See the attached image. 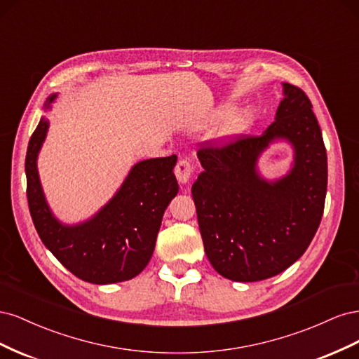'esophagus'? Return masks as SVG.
<instances>
[{
	"label": "esophagus",
	"instance_id": "1",
	"mask_svg": "<svg viewBox=\"0 0 359 359\" xmlns=\"http://www.w3.org/2000/svg\"><path fill=\"white\" fill-rule=\"evenodd\" d=\"M191 172H193V165L191 161L187 158H181L177 166H175V175L178 178L180 182H187L191 177Z\"/></svg>",
	"mask_w": 359,
	"mask_h": 359
}]
</instances>
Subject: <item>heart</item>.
<instances>
[{
  "label": "heart",
  "instance_id": "heart-1",
  "mask_svg": "<svg viewBox=\"0 0 359 359\" xmlns=\"http://www.w3.org/2000/svg\"><path fill=\"white\" fill-rule=\"evenodd\" d=\"M226 115V111H219L215 112L212 116H210L208 119H205L203 123H201V127L205 126V124H210V123H214V121H219V119H222L223 116ZM247 124V116H236V118H231L227 119L226 123V130L227 132H238V130H241L244 126Z\"/></svg>",
  "mask_w": 359,
  "mask_h": 359
}]
</instances>
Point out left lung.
Instances as JSON below:
<instances>
[{"label":"left lung","instance_id":"obj_1","mask_svg":"<svg viewBox=\"0 0 359 359\" xmlns=\"http://www.w3.org/2000/svg\"><path fill=\"white\" fill-rule=\"evenodd\" d=\"M276 121L266 132L205 140L198 151L203 172L191 186L206 257L232 281L280 274L304 255L322 220L327 196V149L311 102L283 83ZM283 137L296 147V166L269 184L254 172L268 143Z\"/></svg>","mask_w":359,"mask_h":359}]
</instances>
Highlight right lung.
I'll list each match as a JSON object with an SVG mask.
<instances>
[{
    "instance_id": "right-lung-1",
    "label": "right lung",
    "mask_w": 359,
    "mask_h": 359,
    "mask_svg": "<svg viewBox=\"0 0 359 359\" xmlns=\"http://www.w3.org/2000/svg\"><path fill=\"white\" fill-rule=\"evenodd\" d=\"M48 127L41 118L25 157L28 206L40 240L72 274L88 283L109 285L136 277L153 256L163 212L178 193L173 173L177 156L137 163L93 220L62 226L48 208L36 166Z\"/></svg>"
}]
</instances>
